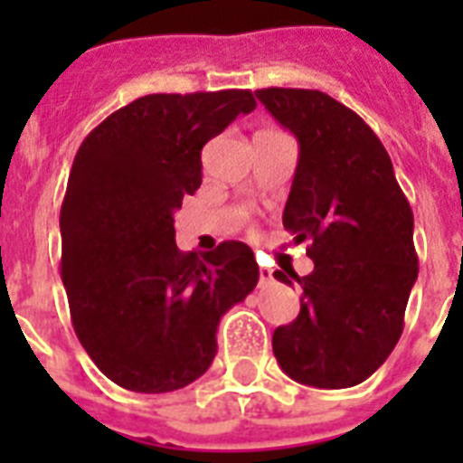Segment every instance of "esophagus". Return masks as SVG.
<instances>
[{
  "label": "esophagus",
  "mask_w": 463,
  "mask_h": 463,
  "mask_svg": "<svg viewBox=\"0 0 463 463\" xmlns=\"http://www.w3.org/2000/svg\"><path fill=\"white\" fill-rule=\"evenodd\" d=\"M260 281L261 283H271V281H274V271H271V269H269V267H261L260 269Z\"/></svg>",
  "instance_id": "esophagus-1"
}]
</instances>
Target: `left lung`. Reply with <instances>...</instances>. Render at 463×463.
<instances>
[{"label":"left lung","instance_id":"obj_1","mask_svg":"<svg viewBox=\"0 0 463 463\" xmlns=\"http://www.w3.org/2000/svg\"><path fill=\"white\" fill-rule=\"evenodd\" d=\"M264 108L298 139L283 228L309 242L315 271H276L303 288L300 315L274 331L290 380L344 389L367 380L394 351L418 279L413 211L377 134L322 90L260 89Z\"/></svg>","mask_w":463,"mask_h":463}]
</instances>
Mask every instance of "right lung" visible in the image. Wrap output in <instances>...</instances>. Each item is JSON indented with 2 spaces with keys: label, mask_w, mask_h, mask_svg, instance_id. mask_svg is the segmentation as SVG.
I'll return each instance as SVG.
<instances>
[{
  "label": "right lung",
  "mask_w": 463,
  "mask_h": 463,
  "mask_svg": "<svg viewBox=\"0 0 463 463\" xmlns=\"http://www.w3.org/2000/svg\"><path fill=\"white\" fill-rule=\"evenodd\" d=\"M252 90L154 93L105 118L83 139L61 202V281L71 324L98 370L139 394L202 377L221 317L260 281L245 242L180 252L173 213L202 184V148Z\"/></svg>",
  "instance_id": "add662e5"
}]
</instances>
